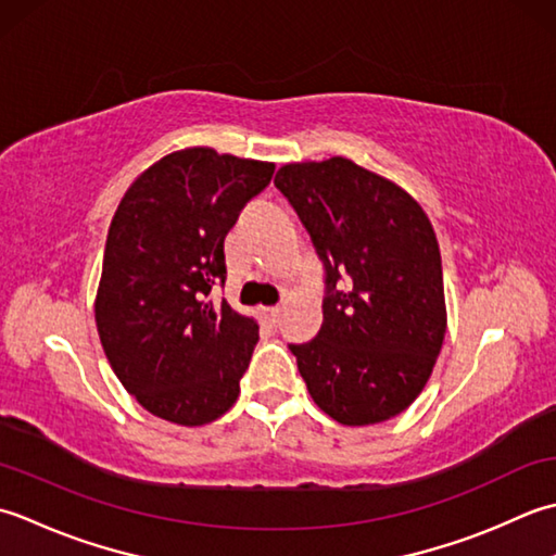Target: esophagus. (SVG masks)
Here are the masks:
<instances>
[{
	"instance_id": "34e87169",
	"label": "esophagus",
	"mask_w": 556,
	"mask_h": 556,
	"mask_svg": "<svg viewBox=\"0 0 556 556\" xmlns=\"http://www.w3.org/2000/svg\"><path fill=\"white\" fill-rule=\"evenodd\" d=\"M258 314H262L264 321L278 324V319H280V307H262V309H258Z\"/></svg>"
}]
</instances>
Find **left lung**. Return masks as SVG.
<instances>
[{
	"label": "left lung",
	"instance_id": "obj_1",
	"mask_svg": "<svg viewBox=\"0 0 556 556\" xmlns=\"http://www.w3.org/2000/svg\"><path fill=\"white\" fill-rule=\"evenodd\" d=\"M274 182L326 268L319 333L290 345L309 395L348 427L391 420L422 393L446 333L432 223L405 189L341 155L282 165Z\"/></svg>",
	"mask_w": 556,
	"mask_h": 556
}]
</instances>
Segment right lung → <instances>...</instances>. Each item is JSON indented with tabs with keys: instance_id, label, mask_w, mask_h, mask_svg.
<instances>
[{
	"instance_id": "add662e5",
	"label": "right lung",
	"mask_w": 556,
	"mask_h": 556,
	"mask_svg": "<svg viewBox=\"0 0 556 556\" xmlns=\"http://www.w3.org/2000/svg\"><path fill=\"white\" fill-rule=\"evenodd\" d=\"M274 163L206 146L153 163L122 197L110 223L96 326L110 367L146 410L201 427L240 395L258 326L228 302L223 242Z\"/></svg>"
}]
</instances>
